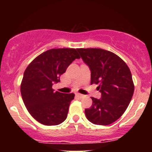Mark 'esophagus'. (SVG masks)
Segmentation results:
<instances>
[{
	"label": "esophagus",
	"instance_id": "1",
	"mask_svg": "<svg viewBox=\"0 0 152 152\" xmlns=\"http://www.w3.org/2000/svg\"><path fill=\"white\" fill-rule=\"evenodd\" d=\"M76 95L78 97H79V98H83V97L84 96V95H83V94H76Z\"/></svg>",
	"mask_w": 152,
	"mask_h": 152
}]
</instances>
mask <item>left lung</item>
Masks as SVG:
<instances>
[{
	"mask_svg": "<svg viewBox=\"0 0 152 152\" xmlns=\"http://www.w3.org/2000/svg\"><path fill=\"white\" fill-rule=\"evenodd\" d=\"M91 70V84H99L100 99L91 97L92 105L85 109L88 121L109 125L125 112L134 94L129 68L117 55L102 48H77Z\"/></svg>",
	"mask_w": 152,
	"mask_h": 152,
	"instance_id": "left-lung-1",
	"label": "left lung"
}]
</instances>
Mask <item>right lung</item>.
<instances>
[{"instance_id": "right-lung-1", "label": "right lung", "mask_w": 152, "mask_h": 152, "mask_svg": "<svg viewBox=\"0 0 152 152\" xmlns=\"http://www.w3.org/2000/svg\"><path fill=\"white\" fill-rule=\"evenodd\" d=\"M76 58L75 48H52L43 52L24 71L20 93L26 109L36 121L55 126L66 120L74 94L54 91L52 86L60 82L61 75Z\"/></svg>"}]
</instances>
